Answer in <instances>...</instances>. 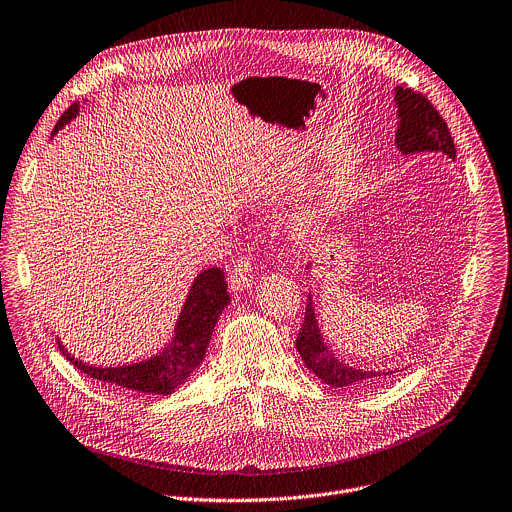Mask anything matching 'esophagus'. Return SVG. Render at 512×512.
Here are the masks:
<instances>
[{
  "instance_id": "esophagus-1",
  "label": "esophagus",
  "mask_w": 512,
  "mask_h": 512,
  "mask_svg": "<svg viewBox=\"0 0 512 512\" xmlns=\"http://www.w3.org/2000/svg\"><path fill=\"white\" fill-rule=\"evenodd\" d=\"M229 283H231V289H235V291H243V289L253 285V263H251V257H239L233 263V269H231V275H229Z\"/></svg>"
}]
</instances>
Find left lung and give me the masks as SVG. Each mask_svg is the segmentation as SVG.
<instances>
[{"label": "left lung", "instance_id": "obj_1", "mask_svg": "<svg viewBox=\"0 0 512 512\" xmlns=\"http://www.w3.org/2000/svg\"><path fill=\"white\" fill-rule=\"evenodd\" d=\"M396 106H398V130H396V146L404 154L412 152H442L450 158L456 156L454 140L444 118L432 106V102L410 88H396ZM295 348L305 362V366L325 384L333 388H354L364 390L376 382L386 380L396 372H374V370H358L350 364L339 362L323 344V337L317 327L311 295H307L305 317L295 339ZM400 372V370H398Z\"/></svg>", "mask_w": 512, "mask_h": 512}]
</instances>
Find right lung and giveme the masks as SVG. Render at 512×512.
<instances>
[{"label": "right lung", "instance_id": "obj_1", "mask_svg": "<svg viewBox=\"0 0 512 512\" xmlns=\"http://www.w3.org/2000/svg\"><path fill=\"white\" fill-rule=\"evenodd\" d=\"M80 104L74 102L58 120L54 132L76 118ZM231 297L227 293L225 273L219 267L205 269L197 275L185 307L179 315L175 327V339L170 342L160 354L154 358L120 366V368H94L78 362L72 358L64 346L58 342L60 352L70 360L80 372L86 376L100 380L116 390L122 392H136V394H160L168 396L173 394L185 380L195 372V368L203 362L207 354V346L211 342V335L215 331V323L221 311L229 305Z\"/></svg>", "mask_w": 512, "mask_h": 512}]
</instances>
